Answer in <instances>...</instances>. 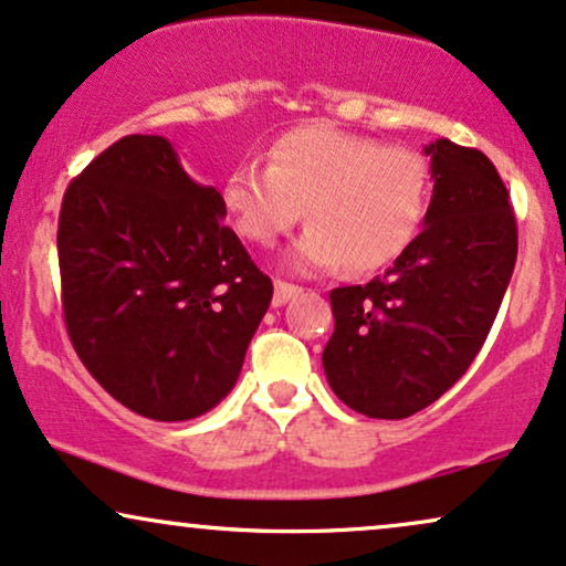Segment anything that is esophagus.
Instances as JSON below:
<instances>
[{"instance_id":"esophagus-1","label":"esophagus","mask_w":566,"mask_h":566,"mask_svg":"<svg viewBox=\"0 0 566 566\" xmlns=\"http://www.w3.org/2000/svg\"><path fill=\"white\" fill-rule=\"evenodd\" d=\"M302 294V289L294 283H285V281H275V296H272V307H283L285 302Z\"/></svg>"}]
</instances>
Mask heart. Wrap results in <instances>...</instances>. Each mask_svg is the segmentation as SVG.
<instances>
[{
    "instance_id": "heart-1",
    "label": "heart",
    "mask_w": 566,
    "mask_h": 566,
    "mask_svg": "<svg viewBox=\"0 0 566 566\" xmlns=\"http://www.w3.org/2000/svg\"><path fill=\"white\" fill-rule=\"evenodd\" d=\"M429 192L421 153L312 124L277 137L268 166L238 164L222 182V203L235 230L262 245L294 228L304 206L312 224L285 251V264L325 272L347 262L370 272L416 241Z\"/></svg>"
}]
</instances>
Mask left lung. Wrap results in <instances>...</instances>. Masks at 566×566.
<instances>
[{"mask_svg": "<svg viewBox=\"0 0 566 566\" xmlns=\"http://www.w3.org/2000/svg\"><path fill=\"white\" fill-rule=\"evenodd\" d=\"M423 153L434 179L423 230L387 275L331 291L325 378L368 418L413 416L467 374L516 264V219L493 161L444 137Z\"/></svg>", "mask_w": 566, "mask_h": 566, "instance_id": "1", "label": "left lung"}]
</instances>
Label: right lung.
<instances>
[{"instance_id": "1", "label": "right lung", "mask_w": 566, "mask_h": 566, "mask_svg": "<svg viewBox=\"0 0 566 566\" xmlns=\"http://www.w3.org/2000/svg\"><path fill=\"white\" fill-rule=\"evenodd\" d=\"M166 137L129 135L69 185L57 262L71 344L153 421H190L235 387L272 281Z\"/></svg>"}]
</instances>
